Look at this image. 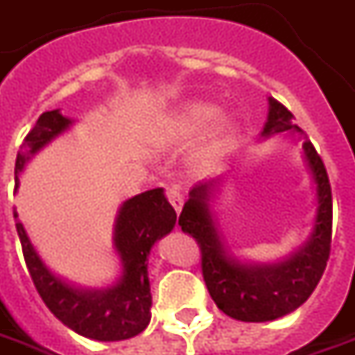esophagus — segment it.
I'll return each instance as SVG.
<instances>
[{
    "instance_id": "1",
    "label": "esophagus",
    "mask_w": 355,
    "mask_h": 355,
    "mask_svg": "<svg viewBox=\"0 0 355 355\" xmlns=\"http://www.w3.org/2000/svg\"><path fill=\"white\" fill-rule=\"evenodd\" d=\"M167 198L168 202L173 204V208L177 209V214H180V209L184 206V198H182V194L178 192L177 188H167Z\"/></svg>"
}]
</instances>
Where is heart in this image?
<instances>
[{
  "mask_svg": "<svg viewBox=\"0 0 355 355\" xmlns=\"http://www.w3.org/2000/svg\"><path fill=\"white\" fill-rule=\"evenodd\" d=\"M221 120V110L216 105L209 103H190L178 108L173 116L168 118L163 124L165 130V139L168 144H178V141H188L194 137L202 136L204 132H208L209 128H214ZM237 136L235 124H231L229 120L221 122L216 132L211 134L209 141L200 153V165L211 167L216 165L219 159L227 155V151L233 146Z\"/></svg>",
  "mask_w": 355,
  "mask_h": 355,
  "instance_id": "obj_1",
  "label": "heart"
}]
</instances>
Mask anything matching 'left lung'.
<instances>
[{"label":"left lung","mask_w":355,"mask_h":355,"mask_svg":"<svg viewBox=\"0 0 355 355\" xmlns=\"http://www.w3.org/2000/svg\"><path fill=\"white\" fill-rule=\"evenodd\" d=\"M284 132L301 141V157L315 192L313 229L303 245L274 262H257L233 252L216 211L225 177L198 182L178 218L182 231L202 247V272L211 299L227 317L243 322L276 320L301 307L317 288L330 254L332 194L327 168L309 139H301L303 132L293 124V114L268 98V118L260 136L266 139Z\"/></svg>","instance_id":"obj_1"}]
</instances>
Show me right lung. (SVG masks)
Instances as JSON below:
<instances>
[{
  "instance_id": "right-lung-1",
  "label": "right lung",
  "mask_w": 355,
  "mask_h": 355,
  "mask_svg": "<svg viewBox=\"0 0 355 355\" xmlns=\"http://www.w3.org/2000/svg\"><path fill=\"white\" fill-rule=\"evenodd\" d=\"M73 124L76 120L64 116L60 108L40 114L17 153L15 190L19 188V175L28 161ZM175 223L177 211L168 204L163 188L147 190L122 202L112 233V248L122 272L116 282L103 288L79 286L56 274L38 254L21 221H17V233L31 278L54 317L85 338L116 342L139 334L151 320L147 259L153 245L168 235Z\"/></svg>"
}]
</instances>
